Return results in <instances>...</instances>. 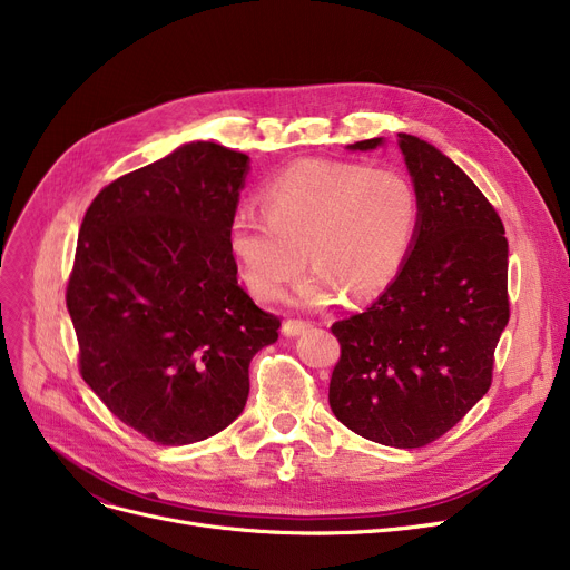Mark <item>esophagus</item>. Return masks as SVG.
Instances as JSON below:
<instances>
[{"label":"esophagus","mask_w":570,"mask_h":570,"mask_svg":"<svg viewBox=\"0 0 570 570\" xmlns=\"http://www.w3.org/2000/svg\"><path fill=\"white\" fill-rule=\"evenodd\" d=\"M309 327H312V323H309V321L288 318V321H284V325H282V333H284L286 337H295V335H301V333L309 331Z\"/></svg>","instance_id":"esophagus-1"}]
</instances>
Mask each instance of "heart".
Segmentation results:
<instances>
[{
	"mask_svg": "<svg viewBox=\"0 0 570 570\" xmlns=\"http://www.w3.org/2000/svg\"><path fill=\"white\" fill-rule=\"evenodd\" d=\"M258 203L263 215L230 217L228 249L265 303L279 301L307 258L316 269L295 288V303L331 305L342 291L348 303L372 301L400 275L421 224L404 173L351 161H297L269 179Z\"/></svg>",
	"mask_w": 570,
	"mask_h": 570,
	"instance_id": "obj_1",
	"label": "heart"
}]
</instances>
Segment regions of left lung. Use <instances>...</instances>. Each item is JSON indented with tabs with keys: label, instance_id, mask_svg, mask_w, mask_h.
Instances as JSON below:
<instances>
[{
	"label": "left lung",
	"instance_id": "8db88e82",
	"mask_svg": "<svg viewBox=\"0 0 570 570\" xmlns=\"http://www.w3.org/2000/svg\"><path fill=\"white\" fill-rule=\"evenodd\" d=\"M397 136L421 224L379 301L333 323L342 355L327 400L351 432L421 448L455 428L490 391L494 348L511 316L508 239L497 209L458 164L421 138Z\"/></svg>",
	"mask_w": 570,
	"mask_h": 570
}]
</instances>
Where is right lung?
<instances>
[{"label":"right lung","instance_id":"obj_1","mask_svg":"<svg viewBox=\"0 0 570 570\" xmlns=\"http://www.w3.org/2000/svg\"><path fill=\"white\" fill-rule=\"evenodd\" d=\"M247 170L243 153L187 142L104 187L78 233L67 309L80 374L161 445L228 428L247 404L252 357L279 337L228 249Z\"/></svg>","mask_w":570,"mask_h":570}]
</instances>
